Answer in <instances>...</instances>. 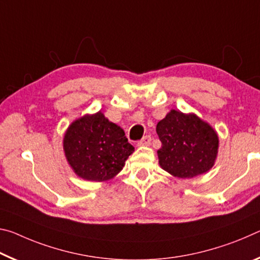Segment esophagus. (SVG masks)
<instances>
[{
  "label": "esophagus",
  "mask_w": 260,
  "mask_h": 260,
  "mask_svg": "<svg viewBox=\"0 0 260 260\" xmlns=\"http://www.w3.org/2000/svg\"><path fill=\"white\" fill-rule=\"evenodd\" d=\"M151 137L150 136H145V137H143L142 139L138 142V146H148L151 144Z\"/></svg>",
  "instance_id": "1"
}]
</instances>
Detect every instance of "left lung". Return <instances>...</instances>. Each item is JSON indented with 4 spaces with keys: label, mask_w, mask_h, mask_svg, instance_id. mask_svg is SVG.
<instances>
[{
    "label": "left lung",
    "mask_w": 260,
    "mask_h": 260,
    "mask_svg": "<svg viewBox=\"0 0 260 260\" xmlns=\"http://www.w3.org/2000/svg\"><path fill=\"white\" fill-rule=\"evenodd\" d=\"M156 134L162 144L158 151L159 165L170 175L192 178L214 166L219 136L196 114L172 109L156 124Z\"/></svg>",
    "instance_id": "8db88e82"
}]
</instances>
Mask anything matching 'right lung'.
I'll use <instances>...</instances> for the list:
<instances>
[{
	"instance_id": "add662e5",
	"label": "right lung",
	"mask_w": 260,
	"mask_h": 260,
	"mask_svg": "<svg viewBox=\"0 0 260 260\" xmlns=\"http://www.w3.org/2000/svg\"><path fill=\"white\" fill-rule=\"evenodd\" d=\"M63 151L78 177L106 182L121 172L135 147L127 142L121 126L98 112L84 115L68 126Z\"/></svg>"
}]
</instances>
